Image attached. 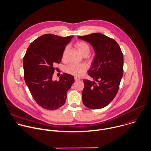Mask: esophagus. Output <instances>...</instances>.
Instances as JSON below:
<instances>
[{"label":"esophagus","instance_id":"obj_1","mask_svg":"<svg viewBox=\"0 0 151 151\" xmlns=\"http://www.w3.org/2000/svg\"><path fill=\"white\" fill-rule=\"evenodd\" d=\"M74 79H75V81H79V80H80V78H79V77H78V76H75Z\"/></svg>","mask_w":151,"mask_h":151}]
</instances>
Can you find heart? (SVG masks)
I'll use <instances>...</instances> for the list:
<instances>
[{
  "mask_svg": "<svg viewBox=\"0 0 151 151\" xmlns=\"http://www.w3.org/2000/svg\"><path fill=\"white\" fill-rule=\"evenodd\" d=\"M76 47L77 48L79 52L83 56H87L91 50L89 45L85 42L80 41L76 43ZM68 47H66L62 53V60H65L66 58ZM86 66L85 64H76V63H70L66 67V72L70 75L76 76H80L84 74L86 70Z\"/></svg>",
  "mask_w": 151,
  "mask_h": 151,
  "instance_id": "1",
  "label": "heart"
}]
</instances>
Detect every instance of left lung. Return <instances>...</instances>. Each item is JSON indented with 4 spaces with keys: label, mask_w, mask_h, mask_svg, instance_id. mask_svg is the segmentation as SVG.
I'll return each instance as SVG.
<instances>
[{
    "label": "left lung",
    "mask_w": 151,
    "mask_h": 151,
    "mask_svg": "<svg viewBox=\"0 0 151 151\" xmlns=\"http://www.w3.org/2000/svg\"><path fill=\"white\" fill-rule=\"evenodd\" d=\"M78 38L89 43L95 56L88 75L93 81L83 79V104L92 109L103 108L116 96L124 73V56L118 43L101 33Z\"/></svg>",
    "instance_id": "1"
}]
</instances>
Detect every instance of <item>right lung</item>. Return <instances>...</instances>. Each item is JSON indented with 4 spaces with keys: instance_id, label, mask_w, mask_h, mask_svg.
<instances>
[{
    "instance_id": "right-lung-1",
    "label": "right lung",
    "mask_w": 151,
    "mask_h": 151,
    "mask_svg": "<svg viewBox=\"0 0 151 151\" xmlns=\"http://www.w3.org/2000/svg\"><path fill=\"white\" fill-rule=\"evenodd\" d=\"M73 37L43 35L30 43L23 58L25 82L35 101L45 109L63 106L74 82V77L66 73L59 81L52 80L54 66L60 62L65 46Z\"/></svg>"
}]
</instances>
